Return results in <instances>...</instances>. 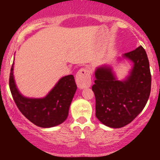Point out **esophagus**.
Masks as SVG:
<instances>
[{
	"label": "esophagus",
	"mask_w": 160,
	"mask_h": 160,
	"mask_svg": "<svg viewBox=\"0 0 160 160\" xmlns=\"http://www.w3.org/2000/svg\"><path fill=\"white\" fill-rule=\"evenodd\" d=\"M77 85L80 89L89 87L91 86L90 71L86 68H81L76 75Z\"/></svg>",
	"instance_id": "1"
}]
</instances>
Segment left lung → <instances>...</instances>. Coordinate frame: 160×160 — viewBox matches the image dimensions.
Returning <instances> with one entry per match:
<instances>
[{"mask_svg":"<svg viewBox=\"0 0 160 160\" xmlns=\"http://www.w3.org/2000/svg\"><path fill=\"white\" fill-rule=\"evenodd\" d=\"M128 60L132 67L124 80H118L111 65L95 71V116L102 124L121 128L132 121L148 102L151 88V74L148 56L141 46L117 58Z\"/></svg>","mask_w":160,"mask_h":160,"instance_id":"left-lung-1","label":"left lung"}]
</instances>
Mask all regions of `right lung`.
<instances>
[{
	"mask_svg": "<svg viewBox=\"0 0 160 160\" xmlns=\"http://www.w3.org/2000/svg\"><path fill=\"white\" fill-rule=\"evenodd\" d=\"M13 68L14 61L9 83L11 94L21 113L39 127L51 128L62 123L68 116L70 105L77 90L74 76L62 77L43 98H28L17 88Z\"/></svg>",
	"mask_w": 160,
	"mask_h": 160,
	"instance_id": "right-lung-1",
	"label": "right lung"
}]
</instances>
